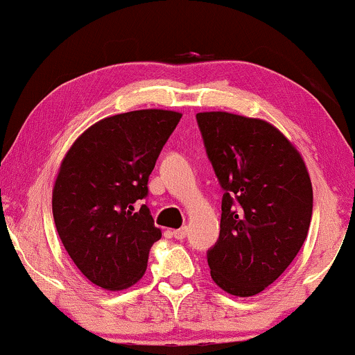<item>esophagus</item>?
<instances>
[{
	"label": "esophagus",
	"mask_w": 355,
	"mask_h": 355,
	"mask_svg": "<svg viewBox=\"0 0 355 355\" xmlns=\"http://www.w3.org/2000/svg\"><path fill=\"white\" fill-rule=\"evenodd\" d=\"M187 232H188L187 227H180V230H173L172 234H173L175 239L182 241V239H185V237H187Z\"/></svg>",
	"instance_id": "esophagus-1"
}]
</instances>
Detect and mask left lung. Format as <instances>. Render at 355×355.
<instances>
[{"label":"left lung","mask_w":355,"mask_h":355,"mask_svg":"<svg viewBox=\"0 0 355 355\" xmlns=\"http://www.w3.org/2000/svg\"><path fill=\"white\" fill-rule=\"evenodd\" d=\"M221 183V231L208 250L211 278L254 297L286 270L308 236L313 187L302 154L275 125L226 111L196 114Z\"/></svg>","instance_id":"obj_1"}]
</instances>
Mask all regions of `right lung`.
<instances>
[{"label":"right lung","instance_id":"obj_1","mask_svg":"<svg viewBox=\"0 0 355 355\" xmlns=\"http://www.w3.org/2000/svg\"><path fill=\"white\" fill-rule=\"evenodd\" d=\"M182 113L137 110L107 116L75 139L58 167L52 213L78 270L103 290L136 285L162 231L146 205L149 175Z\"/></svg>","mask_w":355,"mask_h":355}]
</instances>
